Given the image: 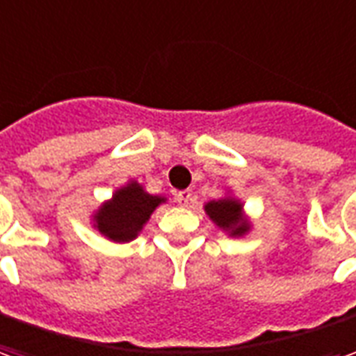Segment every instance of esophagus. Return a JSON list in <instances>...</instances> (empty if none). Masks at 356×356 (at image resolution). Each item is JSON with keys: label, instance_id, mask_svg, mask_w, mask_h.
I'll return each mask as SVG.
<instances>
[{"label": "esophagus", "instance_id": "esophagus-1", "mask_svg": "<svg viewBox=\"0 0 356 356\" xmlns=\"http://www.w3.org/2000/svg\"><path fill=\"white\" fill-rule=\"evenodd\" d=\"M175 198H177V202L181 206H188V204L193 202V193L191 191H179Z\"/></svg>", "mask_w": 356, "mask_h": 356}]
</instances>
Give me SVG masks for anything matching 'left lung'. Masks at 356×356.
Instances as JSON below:
<instances>
[{
	"label": "left lung",
	"mask_w": 356,
	"mask_h": 356,
	"mask_svg": "<svg viewBox=\"0 0 356 356\" xmlns=\"http://www.w3.org/2000/svg\"><path fill=\"white\" fill-rule=\"evenodd\" d=\"M204 210L210 216V220L220 229L227 231L231 237H243L250 229V223L243 213V202L237 198L227 196V198L212 200L204 206Z\"/></svg>",
	"instance_id": "left-lung-1"
}]
</instances>
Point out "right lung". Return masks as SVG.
I'll return each instance as SVG.
<instances>
[{
  "mask_svg": "<svg viewBox=\"0 0 356 356\" xmlns=\"http://www.w3.org/2000/svg\"><path fill=\"white\" fill-rule=\"evenodd\" d=\"M161 202H165L163 196L148 195L140 183L129 181L94 213V227L113 243H129L143 231Z\"/></svg>",
  "mask_w": 356,
  "mask_h": 356,
  "instance_id": "add662e5",
  "label": "right lung"
}]
</instances>
